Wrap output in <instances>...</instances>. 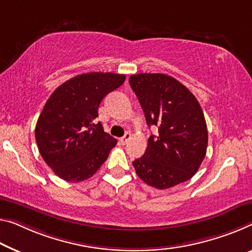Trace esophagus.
Returning <instances> with one entry per match:
<instances>
[{"instance_id":"esophagus-1","label":"esophagus","mask_w":252,"mask_h":252,"mask_svg":"<svg viewBox=\"0 0 252 252\" xmlns=\"http://www.w3.org/2000/svg\"><path fill=\"white\" fill-rule=\"evenodd\" d=\"M130 138H131V135L129 133H126L121 139H119V141H121V143H122L123 145H125V144H127V143L129 142Z\"/></svg>"}]
</instances>
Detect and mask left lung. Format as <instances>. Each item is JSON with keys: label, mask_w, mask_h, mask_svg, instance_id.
Returning <instances> with one entry per match:
<instances>
[{"label": "left lung", "mask_w": 252, "mask_h": 252, "mask_svg": "<svg viewBox=\"0 0 252 252\" xmlns=\"http://www.w3.org/2000/svg\"><path fill=\"white\" fill-rule=\"evenodd\" d=\"M146 124L158 126L144 156L133 165L145 184L171 188L192 178L206 156L208 133L200 107L190 91L175 77L139 73L129 77Z\"/></svg>", "instance_id": "obj_1"}]
</instances>
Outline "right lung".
<instances>
[{
	"label": "right lung",
	"instance_id": "1",
	"mask_svg": "<svg viewBox=\"0 0 252 252\" xmlns=\"http://www.w3.org/2000/svg\"><path fill=\"white\" fill-rule=\"evenodd\" d=\"M125 75L92 72L76 75L53 92L37 121L34 137L40 156L68 183L92 177L117 139L96 123L99 104L125 82Z\"/></svg>",
	"mask_w": 252,
	"mask_h": 252
}]
</instances>
